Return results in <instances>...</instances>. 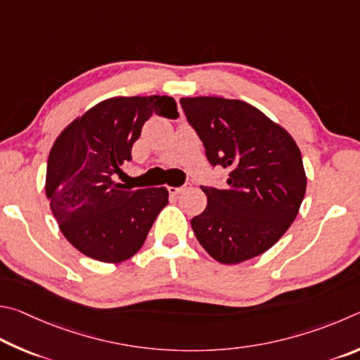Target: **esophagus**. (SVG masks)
Instances as JSON below:
<instances>
[{
	"mask_svg": "<svg viewBox=\"0 0 360 360\" xmlns=\"http://www.w3.org/2000/svg\"><path fill=\"white\" fill-rule=\"evenodd\" d=\"M188 188H190L188 185H185V186H169L167 190H169V194H180V193L186 191Z\"/></svg>",
	"mask_w": 360,
	"mask_h": 360,
	"instance_id": "1",
	"label": "esophagus"
}]
</instances>
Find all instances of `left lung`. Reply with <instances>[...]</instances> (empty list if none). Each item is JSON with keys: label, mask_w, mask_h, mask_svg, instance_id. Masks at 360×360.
<instances>
[{"label": "left lung", "mask_w": 360, "mask_h": 360, "mask_svg": "<svg viewBox=\"0 0 360 360\" xmlns=\"http://www.w3.org/2000/svg\"><path fill=\"white\" fill-rule=\"evenodd\" d=\"M180 104L209 161L231 169L228 190L200 186L207 207L191 219L198 242L221 264L266 253L292 224L305 196L297 143L245 101L198 96Z\"/></svg>", "instance_id": "left-lung-1"}]
</instances>
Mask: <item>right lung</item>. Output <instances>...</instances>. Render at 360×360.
I'll list each match as a JSON object with an SVG mask.
<instances>
[{"label":"right lung","instance_id":"add662e5","mask_svg":"<svg viewBox=\"0 0 360 360\" xmlns=\"http://www.w3.org/2000/svg\"><path fill=\"white\" fill-rule=\"evenodd\" d=\"M176 118L170 96H115L93 105L60 132L50 150L46 196L66 240L82 255L118 264L134 256L169 202L164 186L117 184L147 120Z\"/></svg>","mask_w":360,"mask_h":360}]
</instances>
